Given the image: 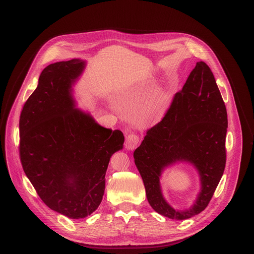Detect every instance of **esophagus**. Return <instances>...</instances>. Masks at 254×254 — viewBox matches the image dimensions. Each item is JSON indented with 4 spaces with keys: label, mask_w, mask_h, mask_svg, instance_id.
Here are the masks:
<instances>
[{
    "label": "esophagus",
    "mask_w": 254,
    "mask_h": 254,
    "mask_svg": "<svg viewBox=\"0 0 254 254\" xmlns=\"http://www.w3.org/2000/svg\"><path fill=\"white\" fill-rule=\"evenodd\" d=\"M139 142H140V137L137 134L131 132V134L127 135L126 138V143H125L126 148L127 150H134L137 147Z\"/></svg>",
    "instance_id": "esophagus-1"
}]
</instances>
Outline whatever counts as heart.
Masks as SVG:
<instances>
[{"instance_id": "obj_1", "label": "heart", "mask_w": 254, "mask_h": 254, "mask_svg": "<svg viewBox=\"0 0 254 254\" xmlns=\"http://www.w3.org/2000/svg\"><path fill=\"white\" fill-rule=\"evenodd\" d=\"M122 104L124 106H126L124 100L122 101ZM142 114L145 115L147 118L151 119V120H154V119H157L159 116H161V111H159L158 109H154V110H148V109H145L142 111Z\"/></svg>"}]
</instances>
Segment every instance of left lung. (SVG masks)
Segmentation results:
<instances>
[{"instance_id": "left-lung-1", "label": "left lung", "mask_w": 254, "mask_h": 254, "mask_svg": "<svg viewBox=\"0 0 254 254\" xmlns=\"http://www.w3.org/2000/svg\"><path fill=\"white\" fill-rule=\"evenodd\" d=\"M228 114L214 75L204 62L196 63L182 89L175 93L164 118L147 129L135 150V164L152 209L171 219H189L206 209L222 177L226 162ZM177 161L192 163L201 191L192 207L173 209L162 196L159 177Z\"/></svg>"}]
</instances>
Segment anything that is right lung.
I'll return each instance as SVG.
<instances>
[{
    "label": "right lung",
    "instance_id": "obj_1",
    "mask_svg": "<svg viewBox=\"0 0 254 254\" xmlns=\"http://www.w3.org/2000/svg\"><path fill=\"white\" fill-rule=\"evenodd\" d=\"M84 62L47 65L19 119V156L38 195L51 210L79 219L102 202L112 154L123 148L124 134L105 128L74 108L71 87Z\"/></svg>",
    "mask_w": 254,
    "mask_h": 254
}]
</instances>
